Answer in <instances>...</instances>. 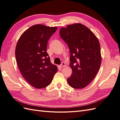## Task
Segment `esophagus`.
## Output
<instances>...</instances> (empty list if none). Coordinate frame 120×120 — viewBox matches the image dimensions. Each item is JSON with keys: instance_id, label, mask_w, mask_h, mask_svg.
<instances>
[{"instance_id": "esophagus-1", "label": "esophagus", "mask_w": 120, "mask_h": 120, "mask_svg": "<svg viewBox=\"0 0 120 120\" xmlns=\"http://www.w3.org/2000/svg\"><path fill=\"white\" fill-rule=\"evenodd\" d=\"M65 66H66V64H65L64 63H61V64L60 66V68H62L63 67H64Z\"/></svg>"}]
</instances>
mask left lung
<instances>
[{"label": "left lung", "instance_id": "8db88e82", "mask_svg": "<svg viewBox=\"0 0 120 120\" xmlns=\"http://www.w3.org/2000/svg\"><path fill=\"white\" fill-rule=\"evenodd\" d=\"M71 53L72 74L67 80L72 88H85L95 78L101 66V56L98 39L93 32L81 23L68 25L60 31Z\"/></svg>", "mask_w": 120, "mask_h": 120}]
</instances>
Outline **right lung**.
Here are the masks:
<instances>
[{"label":"right lung","instance_id":"add662e5","mask_svg":"<svg viewBox=\"0 0 120 120\" xmlns=\"http://www.w3.org/2000/svg\"><path fill=\"white\" fill-rule=\"evenodd\" d=\"M57 27L35 24L21 34L15 49L16 62L23 78L30 85L42 89L52 82L57 68L46 52L48 42Z\"/></svg>","mask_w":120,"mask_h":120}]
</instances>
